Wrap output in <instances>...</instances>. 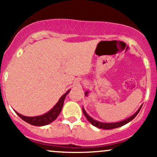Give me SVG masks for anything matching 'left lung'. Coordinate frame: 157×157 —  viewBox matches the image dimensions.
Here are the masks:
<instances>
[{
  "label": "left lung",
  "instance_id": "8db88e82",
  "mask_svg": "<svg viewBox=\"0 0 157 157\" xmlns=\"http://www.w3.org/2000/svg\"><path fill=\"white\" fill-rule=\"evenodd\" d=\"M142 106V105L140 106V108L137 110V111H136L134 114H133L132 116L130 117L129 118H127L126 120H123V121L118 122H112V123H105V122H99V121H97V120H94L93 118H91V117H90L89 115L86 112V111H85L83 108H82V112H83L86 119H87V120L89 121V122H91L93 125L96 126V127L99 128H102V129H113V128H116L121 127V126L125 125V124H127L128 122H129L132 120H134V119L136 117V115L138 114V113L140 112Z\"/></svg>",
  "mask_w": 157,
  "mask_h": 157
}]
</instances>
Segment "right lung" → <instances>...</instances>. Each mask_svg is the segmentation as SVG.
Wrapping results in <instances>:
<instances>
[{"mask_svg": "<svg viewBox=\"0 0 157 157\" xmlns=\"http://www.w3.org/2000/svg\"><path fill=\"white\" fill-rule=\"evenodd\" d=\"M70 90L66 91V93L60 97V100H58V102H57V104L52 108V109L50 110L49 111H48L47 113H44V114L41 115V116H37V117H26L23 116V115L20 114L19 113H17V111H15V113L22 119L23 120H24L25 122H26L27 123L30 124L32 125H36V126H43L48 125V124L51 123L57 119L58 115L60 114L61 112V110H62L64 100L66 98V95L69 93Z\"/></svg>", "mask_w": 157, "mask_h": 157, "instance_id": "right-lung-1", "label": "right lung"}]
</instances>
